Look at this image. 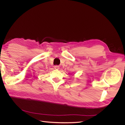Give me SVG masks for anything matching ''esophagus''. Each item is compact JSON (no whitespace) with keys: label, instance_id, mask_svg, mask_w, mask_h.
I'll return each mask as SVG.
<instances>
[{"label":"esophagus","instance_id":"obj_1","mask_svg":"<svg viewBox=\"0 0 125 125\" xmlns=\"http://www.w3.org/2000/svg\"><path fill=\"white\" fill-rule=\"evenodd\" d=\"M54 68L55 69H59V66H58V65H55L54 66Z\"/></svg>","mask_w":125,"mask_h":125}]
</instances>
